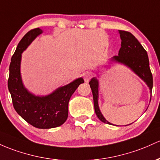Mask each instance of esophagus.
<instances>
[{"mask_svg": "<svg viewBox=\"0 0 160 160\" xmlns=\"http://www.w3.org/2000/svg\"><path fill=\"white\" fill-rule=\"evenodd\" d=\"M92 77H93V73H92V72H87V73H84L83 75L84 81H85L86 83H88L89 80H90Z\"/></svg>", "mask_w": 160, "mask_h": 160, "instance_id": "34e87169", "label": "esophagus"}]
</instances>
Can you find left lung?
<instances>
[{"mask_svg": "<svg viewBox=\"0 0 160 160\" xmlns=\"http://www.w3.org/2000/svg\"><path fill=\"white\" fill-rule=\"evenodd\" d=\"M118 32L122 39L121 48L118 52V55L112 57L111 61L120 63L131 68L140 79H142L147 83L150 88V94H152V75L150 71L147 51L131 32L123 30H118ZM89 83L92 89L95 112L96 115L101 122L112 124L105 118L99 108V81L96 77H93L91 79Z\"/></svg>", "mask_w": 160, "mask_h": 160, "instance_id": "left-lung-1", "label": "left lung"}]
</instances>
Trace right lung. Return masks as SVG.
I'll list each match as a JSON object with an SVG mask.
<instances>
[{"label":"right lung","mask_w":160,"mask_h":160,"mask_svg":"<svg viewBox=\"0 0 160 160\" xmlns=\"http://www.w3.org/2000/svg\"><path fill=\"white\" fill-rule=\"evenodd\" d=\"M41 33L42 30L36 28L28 32L20 40L12 56L8 84L16 112L33 127L49 129L61 126L66 122L69 100L84 80L82 77L77 78L47 96H36L26 89L20 74L22 53Z\"/></svg>","instance_id":"1"}]
</instances>
